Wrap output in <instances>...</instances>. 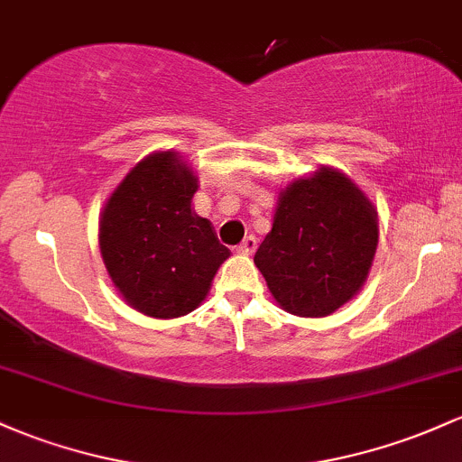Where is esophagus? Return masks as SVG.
Instances as JSON below:
<instances>
[{"label":"esophagus","mask_w":462,"mask_h":462,"mask_svg":"<svg viewBox=\"0 0 462 462\" xmlns=\"http://www.w3.org/2000/svg\"><path fill=\"white\" fill-rule=\"evenodd\" d=\"M256 250V236H245V239H243V243L239 247H236V252H239V254H252V252Z\"/></svg>","instance_id":"esophagus-1"}]
</instances>
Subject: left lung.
I'll return each instance as SVG.
<instances>
[{"mask_svg":"<svg viewBox=\"0 0 462 462\" xmlns=\"http://www.w3.org/2000/svg\"><path fill=\"white\" fill-rule=\"evenodd\" d=\"M377 241V210L368 197L346 175L322 166L278 195L254 265L285 311L324 318L366 282Z\"/></svg>","mask_w":462,"mask_h":462,"instance_id":"1","label":"left lung"}]
</instances>
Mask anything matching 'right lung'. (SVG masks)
Listing matches in <instances>:
<instances>
[{
    "mask_svg": "<svg viewBox=\"0 0 462 462\" xmlns=\"http://www.w3.org/2000/svg\"><path fill=\"white\" fill-rule=\"evenodd\" d=\"M197 177L175 151L138 162L100 217V254L129 307L180 318L201 305L230 250L192 210Z\"/></svg>",
    "mask_w": 462,
    "mask_h": 462,
    "instance_id": "obj_1",
    "label": "right lung"
}]
</instances>
